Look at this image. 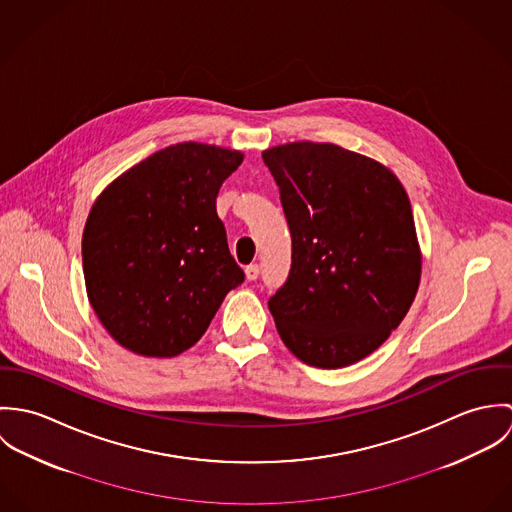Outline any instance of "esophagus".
Returning a JSON list of instances; mask_svg holds the SVG:
<instances>
[{"instance_id":"1","label":"esophagus","mask_w":512,"mask_h":512,"mask_svg":"<svg viewBox=\"0 0 512 512\" xmlns=\"http://www.w3.org/2000/svg\"><path fill=\"white\" fill-rule=\"evenodd\" d=\"M244 274H246V280L254 282L260 276V266L258 264H250V266L244 268Z\"/></svg>"}]
</instances>
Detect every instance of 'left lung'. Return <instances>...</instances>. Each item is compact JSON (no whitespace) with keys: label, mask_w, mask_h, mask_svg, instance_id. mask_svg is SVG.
<instances>
[{"label":"left lung","mask_w":512,"mask_h":512,"mask_svg":"<svg viewBox=\"0 0 512 512\" xmlns=\"http://www.w3.org/2000/svg\"><path fill=\"white\" fill-rule=\"evenodd\" d=\"M292 232V270L268 301L305 365L343 368L374 353L406 317L422 278L412 205L380 161L335 144L268 147Z\"/></svg>","instance_id":"left-lung-1"}]
</instances>
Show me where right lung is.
Here are the masks:
<instances>
[{
  "mask_svg": "<svg viewBox=\"0 0 512 512\" xmlns=\"http://www.w3.org/2000/svg\"><path fill=\"white\" fill-rule=\"evenodd\" d=\"M242 159L213 144L163 147L96 197L82 232L86 295L124 349L181 355L242 284L217 215L220 185Z\"/></svg>",
  "mask_w": 512,
  "mask_h": 512,
  "instance_id": "obj_1",
  "label": "right lung"
}]
</instances>
